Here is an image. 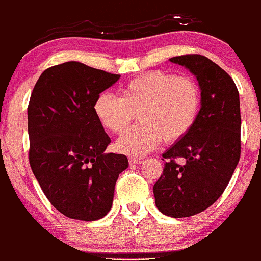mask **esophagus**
<instances>
[{
  "label": "esophagus",
  "mask_w": 261,
  "mask_h": 261,
  "mask_svg": "<svg viewBox=\"0 0 261 261\" xmlns=\"http://www.w3.org/2000/svg\"><path fill=\"white\" fill-rule=\"evenodd\" d=\"M130 165H140L143 163V159H129Z\"/></svg>",
  "instance_id": "esophagus-1"
}]
</instances>
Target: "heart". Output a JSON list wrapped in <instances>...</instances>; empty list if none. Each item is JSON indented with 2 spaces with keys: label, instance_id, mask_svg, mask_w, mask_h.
I'll list each match as a JSON object with an SVG mask.
<instances>
[{
  "label": "heart",
  "instance_id": "b5f03b06",
  "mask_svg": "<svg viewBox=\"0 0 261 261\" xmlns=\"http://www.w3.org/2000/svg\"><path fill=\"white\" fill-rule=\"evenodd\" d=\"M201 108L198 83L188 75L153 71L122 87L121 98L102 93L94 111L102 127L111 133L127 129L138 112L140 123L116 141V149L128 156H144L165 138L181 139L194 127Z\"/></svg>",
  "mask_w": 261,
  "mask_h": 261
}]
</instances>
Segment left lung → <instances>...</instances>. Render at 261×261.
<instances>
[{
	"label": "left lung",
	"mask_w": 261,
	"mask_h": 261,
	"mask_svg": "<svg viewBox=\"0 0 261 261\" xmlns=\"http://www.w3.org/2000/svg\"><path fill=\"white\" fill-rule=\"evenodd\" d=\"M189 69L201 87V109L192 129L163 153L153 185L156 207L172 218L198 214L223 195L241 156L237 87L229 73L201 54L170 58ZM186 159L179 165L176 159Z\"/></svg>",
	"instance_id": "left-lung-1"
}]
</instances>
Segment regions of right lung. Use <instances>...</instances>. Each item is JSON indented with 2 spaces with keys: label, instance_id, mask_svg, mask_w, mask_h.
Segmentation results:
<instances>
[{
  "label": "right lung",
  "instance_id": "add662e5",
  "mask_svg": "<svg viewBox=\"0 0 261 261\" xmlns=\"http://www.w3.org/2000/svg\"><path fill=\"white\" fill-rule=\"evenodd\" d=\"M120 77L67 62L44 70L32 89L29 162L50 204L71 219L105 217L118 174L128 167L122 153L104 152L111 139L94 111L100 93Z\"/></svg>",
  "mask_w": 261,
  "mask_h": 261
}]
</instances>
